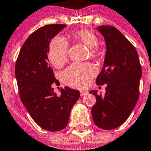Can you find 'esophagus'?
<instances>
[{
	"mask_svg": "<svg viewBox=\"0 0 151 151\" xmlns=\"http://www.w3.org/2000/svg\"><path fill=\"white\" fill-rule=\"evenodd\" d=\"M86 94H88V92L83 91V90L81 91V96H86Z\"/></svg>",
	"mask_w": 151,
	"mask_h": 151,
	"instance_id": "esophagus-1",
	"label": "esophagus"
}]
</instances>
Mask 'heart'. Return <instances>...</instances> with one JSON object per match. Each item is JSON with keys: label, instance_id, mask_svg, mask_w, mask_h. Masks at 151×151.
<instances>
[{"label": "heart", "instance_id": "obj_1", "mask_svg": "<svg viewBox=\"0 0 151 151\" xmlns=\"http://www.w3.org/2000/svg\"><path fill=\"white\" fill-rule=\"evenodd\" d=\"M72 37L79 43L89 48L91 58H98L100 55L96 45L98 39L95 34L87 30H79L72 34ZM48 57L52 65L61 68L68 58V43L62 37L53 39L49 46ZM96 74V69L89 64H74L68 67L62 73L63 81L68 86L76 88H83L90 83Z\"/></svg>", "mask_w": 151, "mask_h": 151}]
</instances>
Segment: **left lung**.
I'll return each mask as SVG.
<instances>
[{
  "instance_id": "1",
  "label": "left lung",
  "mask_w": 151,
  "mask_h": 151,
  "mask_svg": "<svg viewBox=\"0 0 151 151\" xmlns=\"http://www.w3.org/2000/svg\"><path fill=\"white\" fill-rule=\"evenodd\" d=\"M96 29L104 38L106 50L96 83L107 86L104 96L98 95L97 90L90 92L96 99L91 113L96 126L111 130L126 121L135 107L142 70L135 48L119 30L110 26Z\"/></svg>"
}]
</instances>
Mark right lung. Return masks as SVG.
<instances>
[{"instance_id":"right-lung-1","label":"right lung","mask_w":151,"mask_h":151,"mask_svg":"<svg viewBox=\"0 0 151 151\" xmlns=\"http://www.w3.org/2000/svg\"><path fill=\"white\" fill-rule=\"evenodd\" d=\"M66 27L46 25L32 32L21 48L15 75L22 103L35 122L49 132L66 128L72 107L80 98L79 90L65 86L58 96L52 88L58 83L48 64L51 39Z\"/></svg>"}]
</instances>
